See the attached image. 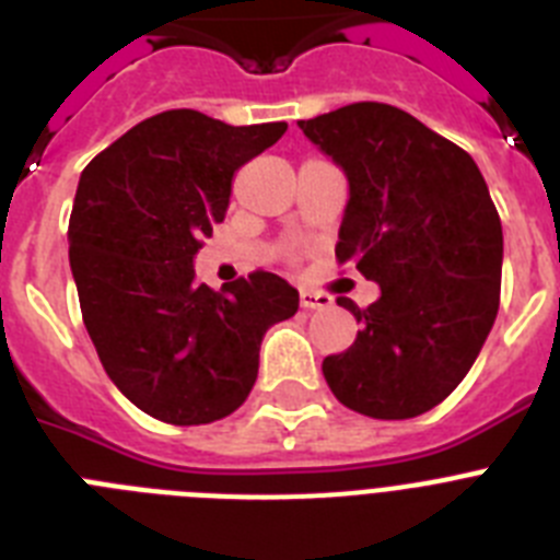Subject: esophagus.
Here are the masks:
<instances>
[{
    "label": "esophagus",
    "mask_w": 560,
    "mask_h": 560,
    "mask_svg": "<svg viewBox=\"0 0 560 560\" xmlns=\"http://www.w3.org/2000/svg\"><path fill=\"white\" fill-rule=\"evenodd\" d=\"M300 305H303V308H328L330 296L323 294V291L303 289L300 291Z\"/></svg>",
    "instance_id": "obj_1"
}]
</instances>
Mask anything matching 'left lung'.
<instances>
[{"label":"left lung","instance_id":"8db88e82","mask_svg":"<svg viewBox=\"0 0 560 560\" xmlns=\"http://www.w3.org/2000/svg\"><path fill=\"white\" fill-rule=\"evenodd\" d=\"M296 126L345 171L336 260L378 283L361 330L328 355L330 393L353 412L407 420L448 398L491 334L502 221L477 162L404 108L350 103Z\"/></svg>","mask_w":560,"mask_h":560}]
</instances>
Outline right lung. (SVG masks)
Masks as SVG:
<instances>
[{"instance_id": "add662e5", "label": "right lung", "mask_w": 560, "mask_h": 560, "mask_svg": "<svg viewBox=\"0 0 560 560\" xmlns=\"http://www.w3.org/2000/svg\"><path fill=\"white\" fill-rule=\"evenodd\" d=\"M285 122L226 126L192 108L153 114L81 173L69 266L103 370L151 418L199 427L252 393L260 341L300 308L283 277L252 271L212 291L192 257L224 221L232 176Z\"/></svg>"}]
</instances>
